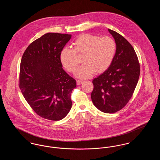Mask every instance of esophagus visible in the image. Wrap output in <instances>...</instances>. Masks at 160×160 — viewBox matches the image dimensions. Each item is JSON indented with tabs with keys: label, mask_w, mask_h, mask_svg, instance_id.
<instances>
[{
	"label": "esophagus",
	"mask_w": 160,
	"mask_h": 160,
	"mask_svg": "<svg viewBox=\"0 0 160 160\" xmlns=\"http://www.w3.org/2000/svg\"><path fill=\"white\" fill-rule=\"evenodd\" d=\"M82 83H83L82 80H77V85H80V84H82Z\"/></svg>",
	"instance_id": "1"
}]
</instances>
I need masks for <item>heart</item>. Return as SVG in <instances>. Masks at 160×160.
Masks as SVG:
<instances>
[{"instance_id":"1","label":"heart","mask_w":160,"mask_h":160,"mask_svg":"<svg viewBox=\"0 0 160 160\" xmlns=\"http://www.w3.org/2000/svg\"><path fill=\"white\" fill-rule=\"evenodd\" d=\"M74 49L64 47L60 53L62 64L68 72L74 73L78 67L77 54L82 58L81 66L76 72L78 78L91 77L94 72L101 74L110 67L116 53V44L109 37L101 38L99 36L84 33L80 35L72 42Z\"/></svg>"}]
</instances>
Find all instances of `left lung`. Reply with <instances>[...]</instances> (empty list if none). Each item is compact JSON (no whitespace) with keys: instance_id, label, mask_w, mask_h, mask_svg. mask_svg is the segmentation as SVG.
I'll return each mask as SVG.
<instances>
[{"instance_id":"left-lung-1","label":"left lung","mask_w":160,"mask_h":160,"mask_svg":"<svg viewBox=\"0 0 160 160\" xmlns=\"http://www.w3.org/2000/svg\"><path fill=\"white\" fill-rule=\"evenodd\" d=\"M108 32L116 44V53L110 67L95 78L91 99L94 106L106 113H114L128 103L137 86L140 67L132 46L121 35Z\"/></svg>"}]
</instances>
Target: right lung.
I'll use <instances>...</instances> for the list:
<instances>
[{"label":"right lung","instance_id":"right-lung-1","mask_svg":"<svg viewBox=\"0 0 160 160\" xmlns=\"http://www.w3.org/2000/svg\"><path fill=\"white\" fill-rule=\"evenodd\" d=\"M71 35L47 33L32 42L20 63L19 87L24 98L39 116L59 121L72 107L71 95L76 81L63 70L62 50Z\"/></svg>","mask_w":160,"mask_h":160}]
</instances>
